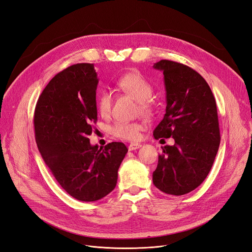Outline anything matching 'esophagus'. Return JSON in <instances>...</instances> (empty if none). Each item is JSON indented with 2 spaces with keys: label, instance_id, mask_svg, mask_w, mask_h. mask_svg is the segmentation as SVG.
<instances>
[{
  "label": "esophagus",
  "instance_id": "34e87169",
  "mask_svg": "<svg viewBox=\"0 0 252 252\" xmlns=\"http://www.w3.org/2000/svg\"><path fill=\"white\" fill-rule=\"evenodd\" d=\"M140 147H141L140 143H130L127 148H128L129 151H133V150H136V149H138Z\"/></svg>",
  "mask_w": 252,
  "mask_h": 252
}]
</instances>
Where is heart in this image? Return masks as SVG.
I'll use <instances>...</instances> for the list:
<instances>
[{
    "instance_id": "1",
    "label": "heart",
    "mask_w": 252,
    "mask_h": 252,
    "mask_svg": "<svg viewBox=\"0 0 252 252\" xmlns=\"http://www.w3.org/2000/svg\"><path fill=\"white\" fill-rule=\"evenodd\" d=\"M116 86L120 91L132 95L139 101V106L142 112L150 113L153 109V102L150 96L153 93L151 83L138 71L128 72L116 81ZM96 108L102 116H108L112 108V95L109 92L102 91L96 96ZM145 127L142 122L132 123H116L111 127V134L119 139L135 141L141 136V130Z\"/></svg>"
}]
</instances>
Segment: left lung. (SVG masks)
Wrapping results in <instances>:
<instances>
[{"label": "left lung", "mask_w": 252, "mask_h": 252, "mask_svg": "<svg viewBox=\"0 0 252 252\" xmlns=\"http://www.w3.org/2000/svg\"><path fill=\"white\" fill-rule=\"evenodd\" d=\"M153 68L163 74L166 114L153 137L170 138L152 174L156 187L173 195L195 189L206 179L220 143L217 108L210 86L202 76L183 63L161 60Z\"/></svg>", "instance_id": "obj_1"}]
</instances>
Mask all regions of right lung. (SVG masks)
Wrapping results in <instances>:
<instances>
[{
	"instance_id": "obj_1",
	"label": "right lung",
	"mask_w": 252,
	"mask_h": 252,
	"mask_svg": "<svg viewBox=\"0 0 252 252\" xmlns=\"http://www.w3.org/2000/svg\"><path fill=\"white\" fill-rule=\"evenodd\" d=\"M94 63H76L57 74L39 96L34 126L38 149L61 187L82 202H94L116 187L127 148L112 142L92 145L99 79Z\"/></svg>"
}]
</instances>
